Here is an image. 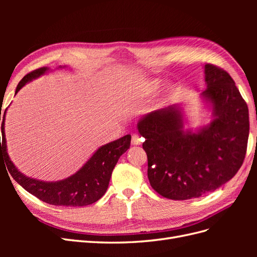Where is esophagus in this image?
<instances>
[{"label": "esophagus", "instance_id": "obj_1", "mask_svg": "<svg viewBox=\"0 0 257 257\" xmlns=\"http://www.w3.org/2000/svg\"><path fill=\"white\" fill-rule=\"evenodd\" d=\"M144 142V138L141 137L137 134H133L132 135V145H135V146H138V145H142V143Z\"/></svg>", "mask_w": 257, "mask_h": 257}]
</instances>
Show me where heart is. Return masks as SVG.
<instances>
[{
  "label": "heart",
  "instance_id": "b5f03b06",
  "mask_svg": "<svg viewBox=\"0 0 257 257\" xmlns=\"http://www.w3.org/2000/svg\"><path fill=\"white\" fill-rule=\"evenodd\" d=\"M162 84H163L162 80H159V79L146 80L141 84L139 91H141L143 95H151L153 93L159 91V89L162 87Z\"/></svg>",
  "mask_w": 257,
  "mask_h": 257
}]
</instances>
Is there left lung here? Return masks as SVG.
I'll use <instances>...</instances> for the list:
<instances>
[{"label": "left lung", "instance_id": "1", "mask_svg": "<svg viewBox=\"0 0 257 257\" xmlns=\"http://www.w3.org/2000/svg\"><path fill=\"white\" fill-rule=\"evenodd\" d=\"M207 89L201 93L213 120L197 132L184 131L183 110L170 106L139 120L154 191L174 200L196 198L229 181L245 158L248 109L235 81L224 69L205 65Z\"/></svg>", "mask_w": 257, "mask_h": 257}]
</instances>
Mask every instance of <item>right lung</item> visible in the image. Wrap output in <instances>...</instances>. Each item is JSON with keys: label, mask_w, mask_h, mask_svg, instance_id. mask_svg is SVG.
I'll use <instances>...</instances> for the list:
<instances>
[{"label": "right lung", "mask_w": 257, "mask_h": 257, "mask_svg": "<svg viewBox=\"0 0 257 257\" xmlns=\"http://www.w3.org/2000/svg\"><path fill=\"white\" fill-rule=\"evenodd\" d=\"M48 67H41L29 73L20 80L16 92L37 77L44 75ZM5 113L2 116V144L0 139V160L5 161V164L12 177L23 189L36 196L45 203L54 206L82 207L95 203L107 191L110 181L112 170L121 155L126 152L131 145V135H125L114 142L104 145L95 151L90 160L73 176L56 182H45L29 178L21 174L13 164L7 153L5 138ZM1 120V112H0Z\"/></svg>", "instance_id": "obj_1"}]
</instances>
